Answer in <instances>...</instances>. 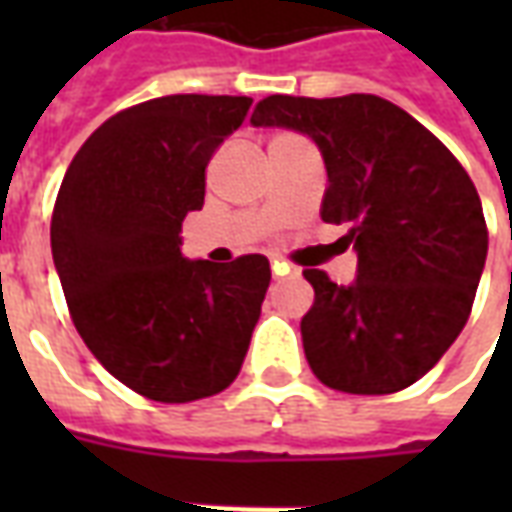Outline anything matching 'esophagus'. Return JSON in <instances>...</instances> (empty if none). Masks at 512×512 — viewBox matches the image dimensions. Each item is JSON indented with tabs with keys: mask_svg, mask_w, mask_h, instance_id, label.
<instances>
[{
	"mask_svg": "<svg viewBox=\"0 0 512 512\" xmlns=\"http://www.w3.org/2000/svg\"><path fill=\"white\" fill-rule=\"evenodd\" d=\"M271 271H274V277H288L296 268L290 266V263H285V260H271Z\"/></svg>",
	"mask_w": 512,
	"mask_h": 512,
	"instance_id": "esophagus-1",
	"label": "esophagus"
}]
</instances>
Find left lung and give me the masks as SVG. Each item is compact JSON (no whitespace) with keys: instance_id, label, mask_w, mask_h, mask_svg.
<instances>
[{"instance_id":"left-lung-1","label":"left lung","mask_w":512,"mask_h":512,"mask_svg":"<svg viewBox=\"0 0 512 512\" xmlns=\"http://www.w3.org/2000/svg\"><path fill=\"white\" fill-rule=\"evenodd\" d=\"M255 126L301 131L329 175L321 216L345 224L359 255L354 285L304 268L315 290L301 318L318 381L351 395H392L439 362L469 321L488 255L480 194L461 161L386 98L268 95Z\"/></svg>"}]
</instances>
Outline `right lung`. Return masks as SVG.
Returning <instances> with one entry per match:
<instances>
[{"mask_svg": "<svg viewBox=\"0 0 512 512\" xmlns=\"http://www.w3.org/2000/svg\"><path fill=\"white\" fill-rule=\"evenodd\" d=\"M249 106L246 95L194 93L128 106L95 128L62 178L51 255L73 326L147 400L219 395L249 351L266 257L180 255V224L205 202V167Z\"/></svg>", "mask_w": 512, "mask_h": 512, "instance_id": "1", "label": "right lung"}]
</instances>
